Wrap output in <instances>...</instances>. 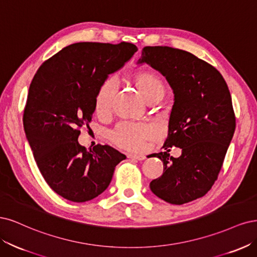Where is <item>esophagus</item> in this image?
Listing matches in <instances>:
<instances>
[{
  "label": "esophagus",
  "mask_w": 257,
  "mask_h": 257,
  "mask_svg": "<svg viewBox=\"0 0 257 257\" xmlns=\"http://www.w3.org/2000/svg\"><path fill=\"white\" fill-rule=\"evenodd\" d=\"M128 157L130 159H134V160H139V161H142L144 160L146 157L144 155H134V154H130L128 155Z\"/></svg>",
  "instance_id": "34e87169"
}]
</instances>
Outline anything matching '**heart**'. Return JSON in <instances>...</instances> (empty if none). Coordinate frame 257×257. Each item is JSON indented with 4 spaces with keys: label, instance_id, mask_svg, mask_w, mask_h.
<instances>
[{
    "label": "heart",
    "instance_id": "heart-1",
    "mask_svg": "<svg viewBox=\"0 0 257 257\" xmlns=\"http://www.w3.org/2000/svg\"><path fill=\"white\" fill-rule=\"evenodd\" d=\"M135 83L146 101L164 94L162 81L152 72H141L137 74ZM116 90L117 82L115 78L106 79L99 87L95 100L96 112L99 115H105L110 112ZM154 136L155 130L145 123L122 121L111 132L110 139L120 148L128 151H140Z\"/></svg>",
    "mask_w": 257,
    "mask_h": 257
}]
</instances>
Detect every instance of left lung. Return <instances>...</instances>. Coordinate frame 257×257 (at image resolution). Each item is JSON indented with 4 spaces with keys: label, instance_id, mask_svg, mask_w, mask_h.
Masks as SVG:
<instances>
[{
    "label": "left lung",
    "instance_id": "obj_1",
    "mask_svg": "<svg viewBox=\"0 0 257 257\" xmlns=\"http://www.w3.org/2000/svg\"><path fill=\"white\" fill-rule=\"evenodd\" d=\"M138 65L147 64L167 79L174 94L165 152L155 154L163 174L150 184L161 200L183 205L204 196L217 180L236 119L222 74L192 53L171 47H145ZM179 147L182 156H169Z\"/></svg>",
    "mask_w": 257,
    "mask_h": 257
}]
</instances>
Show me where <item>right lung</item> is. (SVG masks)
Wrapping results in <instances>:
<instances>
[{
    "instance_id": "right-lung-1",
    "label": "right lung",
    "mask_w": 257,
    "mask_h": 257,
    "mask_svg": "<svg viewBox=\"0 0 257 257\" xmlns=\"http://www.w3.org/2000/svg\"><path fill=\"white\" fill-rule=\"evenodd\" d=\"M137 51L129 43L72 44L46 61L32 80L24 131L41 175L66 200L82 203L101 194L126 159L109 145L87 151L78 138L79 128L92 120L99 87Z\"/></svg>"
}]
</instances>
